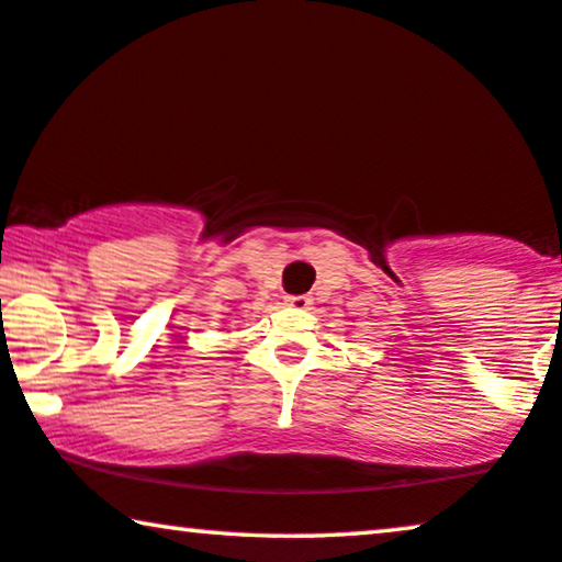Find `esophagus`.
<instances>
[{
    "instance_id": "obj_1",
    "label": "esophagus",
    "mask_w": 562,
    "mask_h": 562,
    "mask_svg": "<svg viewBox=\"0 0 562 562\" xmlns=\"http://www.w3.org/2000/svg\"><path fill=\"white\" fill-rule=\"evenodd\" d=\"M285 305H290V308H295V311H305V308H311V295H288Z\"/></svg>"
}]
</instances>
